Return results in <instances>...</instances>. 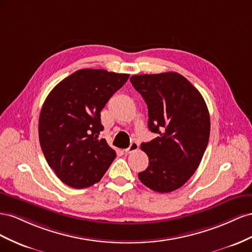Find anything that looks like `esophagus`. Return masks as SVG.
<instances>
[{
    "mask_svg": "<svg viewBox=\"0 0 252 252\" xmlns=\"http://www.w3.org/2000/svg\"><path fill=\"white\" fill-rule=\"evenodd\" d=\"M138 148H139V145H138V143L136 142V141H133V142H131L130 147H128L127 149H126V150H125V153H126V154H130V153L134 152V151L138 150Z\"/></svg>",
    "mask_w": 252,
    "mask_h": 252,
    "instance_id": "1",
    "label": "esophagus"
}]
</instances>
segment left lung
<instances>
[{
	"label": "left lung",
	"mask_w": 252,
	"mask_h": 252,
	"mask_svg": "<svg viewBox=\"0 0 252 252\" xmlns=\"http://www.w3.org/2000/svg\"><path fill=\"white\" fill-rule=\"evenodd\" d=\"M148 105V126L159 134L141 150L149 167L140 182L151 190L168 193L181 188L202 160L210 135V116L200 93L175 71L130 78Z\"/></svg>",
	"instance_id": "obj_1"
}]
</instances>
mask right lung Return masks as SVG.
<instances>
[{
  "instance_id": "obj_1",
  "label": "right lung",
  "mask_w": 252,
  "mask_h": 252,
  "mask_svg": "<svg viewBox=\"0 0 252 252\" xmlns=\"http://www.w3.org/2000/svg\"><path fill=\"white\" fill-rule=\"evenodd\" d=\"M128 74L84 68L57 84L43 103L39 140L48 166L71 188L98 183L116 157L104 138L100 112Z\"/></svg>"
}]
</instances>
